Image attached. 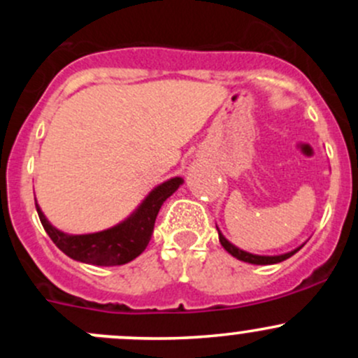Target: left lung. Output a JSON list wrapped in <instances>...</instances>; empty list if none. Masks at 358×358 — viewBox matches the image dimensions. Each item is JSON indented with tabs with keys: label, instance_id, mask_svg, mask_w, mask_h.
Returning <instances> with one entry per match:
<instances>
[{
	"label": "left lung",
	"instance_id": "1",
	"mask_svg": "<svg viewBox=\"0 0 358 358\" xmlns=\"http://www.w3.org/2000/svg\"><path fill=\"white\" fill-rule=\"evenodd\" d=\"M218 236H220V243H222V246L225 248L230 255L236 256V258L241 259V262L252 263V265H273V263H280V262H284V259L291 258L294 252H298L299 249H301V246H299L298 249H294V251L286 252V255H280V256H258V255H251V252H246V251H243V249L236 248L234 244H230L229 241H227L220 232H218Z\"/></svg>",
	"mask_w": 358,
	"mask_h": 358
}]
</instances>
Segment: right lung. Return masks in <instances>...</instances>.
Listing matches in <instances>:
<instances>
[{
    "label": "right lung",
    "instance_id": "add662e5",
    "mask_svg": "<svg viewBox=\"0 0 358 358\" xmlns=\"http://www.w3.org/2000/svg\"><path fill=\"white\" fill-rule=\"evenodd\" d=\"M182 182L183 180L176 176V178L161 183L147 196V199L128 220L109 230L96 234L69 236V234L57 230L45 218L38 204H36V209H38L43 229L46 230L50 239L60 251L66 252L69 258L96 266L124 265L145 251L147 244L152 237L154 223H156L162 202L182 185Z\"/></svg>",
    "mask_w": 358,
    "mask_h": 358
}]
</instances>
